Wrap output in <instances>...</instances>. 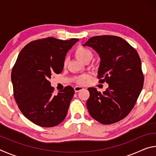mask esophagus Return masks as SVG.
Returning a JSON list of instances; mask_svg holds the SVG:
<instances>
[{"mask_svg":"<svg viewBox=\"0 0 156 156\" xmlns=\"http://www.w3.org/2000/svg\"><path fill=\"white\" fill-rule=\"evenodd\" d=\"M83 89H84V88L83 87H80V86H76V87H74L75 92H78V91H80L83 90Z\"/></svg>","mask_w":156,"mask_h":156,"instance_id":"esophagus-1","label":"esophagus"}]
</instances>
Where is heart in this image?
I'll use <instances>...</instances> for the list:
<instances>
[{
    "mask_svg": "<svg viewBox=\"0 0 156 156\" xmlns=\"http://www.w3.org/2000/svg\"><path fill=\"white\" fill-rule=\"evenodd\" d=\"M75 55L76 58L78 60H80L81 62L84 63H88L91 61L92 58L94 56L93 52L91 51V49H89L87 47L80 46L78 47L75 51ZM67 64V59L65 58L64 60V65L66 66ZM89 78V75L88 74H84L78 76V77L76 78L75 80L76 83L79 84H84L85 83L87 80Z\"/></svg>",
    "mask_w": 156,
    "mask_h": 156,
    "instance_id": "b5f03b06",
    "label": "heart"
}]
</instances>
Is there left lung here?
I'll return each instance as SVG.
<instances>
[{
  "mask_svg": "<svg viewBox=\"0 0 156 156\" xmlns=\"http://www.w3.org/2000/svg\"><path fill=\"white\" fill-rule=\"evenodd\" d=\"M83 46L90 47L98 54V78L100 83L109 84L102 93L88 88L89 114L103 125L117 122L130 113L143 87L139 55L126 41L115 36L91 37Z\"/></svg>",
  "mask_w": 156,
  "mask_h": 156,
  "instance_id": "left-lung-1",
  "label": "left lung"
}]
</instances>
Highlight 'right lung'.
<instances>
[{"mask_svg": "<svg viewBox=\"0 0 156 156\" xmlns=\"http://www.w3.org/2000/svg\"><path fill=\"white\" fill-rule=\"evenodd\" d=\"M78 41L49 37L31 42L18 55L11 76L14 96L23 114L37 125L52 127L67 115L74 89L67 86L54 95L49 80L62 72L67 53Z\"/></svg>", "mask_w": 156, "mask_h": 156, "instance_id": "obj_1", "label": "right lung"}]
</instances>
